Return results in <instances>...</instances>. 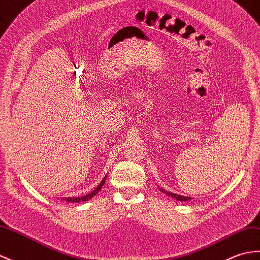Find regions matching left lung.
<instances>
[{"instance_id":"8db88e82","label":"left lung","mask_w":260,"mask_h":260,"mask_svg":"<svg viewBox=\"0 0 260 260\" xmlns=\"http://www.w3.org/2000/svg\"><path fill=\"white\" fill-rule=\"evenodd\" d=\"M160 190H161V191H164L166 195L171 196V197H173V198H175V199H177V201H180V202H186V201H189V199H191L190 197H187V196H182V195L174 194V192H171V191H166L165 189H161V188H160Z\"/></svg>"}]
</instances>
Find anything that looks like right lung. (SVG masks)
<instances>
[{"mask_svg":"<svg viewBox=\"0 0 260 260\" xmlns=\"http://www.w3.org/2000/svg\"><path fill=\"white\" fill-rule=\"evenodd\" d=\"M105 179H106V176L103 178V180L102 182L100 183V185L96 187V188L93 190V191H90L89 194H87V195H85V196H80V197H69V198H63V199H65L66 202H69V203H80V202H86V201H88V199H90L92 198L93 196H95L96 194H98V192L102 189V187H103V185L105 184Z\"/></svg>","mask_w":260,"mask_h":260,"instance_id":"1","label":"right lung"}]
</instances>
